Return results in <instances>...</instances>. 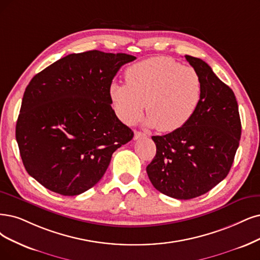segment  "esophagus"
Instances as JSON below:
<instances>
[{"label": "esophagus", "mask_w": 260, "mask_h": 260, "mask_svg": "<svg viewBox=\"0 0 260 260\" xmlns=\"http://www.w3.org/2000/svg\"><path fill=\"white\" fill-rule=\"evenodd\" d=\"M146 136H147L146 134H143V133H141V132L135 131V133H134V139H135V140H137V139H139V138H142V137H146Z\"/></svg>", "instance_id": "esophagus-1"}]
</instances>
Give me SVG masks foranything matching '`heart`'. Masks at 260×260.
Masks as SVG:
<instances>
[{"label": "heart", "mask_w": 260, "mask_h": 260, "mask_svg": "<svg viewBox=\"0 0 260 260\" xmlns=\"http://www.w3.org/2000/svg\"><path fill=\"white\" fill-rule=\"evenodd\" d=\"M125 80L113 82L109 89L114 111L125 124L135 123L147 104V126L175 132L193 119L203 101L199 74L168 57H150L131 65Z\"/></svg>", "instance_id": "heart-1"}]
</instances>
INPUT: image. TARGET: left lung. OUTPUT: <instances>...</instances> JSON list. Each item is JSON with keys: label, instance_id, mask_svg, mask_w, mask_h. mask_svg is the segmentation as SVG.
<instances>
[{"label": "left lung", "instance_id": "left-lung-1", "mask_svg": "<svg viewBox=\"0 0 260 260\" xmlns=\"http://www.w3.org/2000/svg\"><path fill=\"white\" fill-rule=\"evenodd\" d=\"M203 80V101L185 126L152 136L156 154L147 174L157 190L176 199L206 194L232 168L241 137L235 93L201 59L185 55Z\"/></svg>", "mask_w": 260, "mask_h": 260}]
</instances>
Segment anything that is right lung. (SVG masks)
I'll list each match as a JSON object with an SVG mask.
<instances>
[{
	"label": "right lung",
	"instance_id": "add662e5",
	"mask_svg": "<svg viewBox=\"0 0 260 260\" xmlns=\"http://www.w3.org/2000/svg\"><path fill=\"white\" fill-rule=\"evenodd\" d=\"M136 57L72 53L35 75L23 94L16 139L27 174L54 193L76 196L102 179L133 131L111 107L109 89Z\"/></svg>",
	"mask_w": 260,
	"mask_h": 260
}]
</instances>
